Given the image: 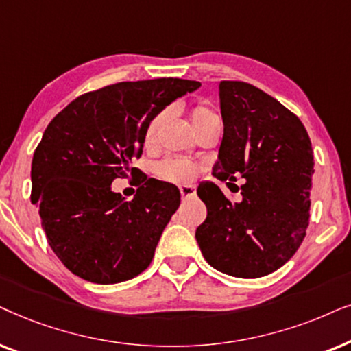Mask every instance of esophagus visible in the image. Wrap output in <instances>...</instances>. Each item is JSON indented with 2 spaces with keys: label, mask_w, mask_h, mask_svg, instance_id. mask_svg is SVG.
<instances>
[{
  "label": "esophagus",
  "mask_w": 351,
  "mask_h": 351,
  "mask_svg": "<svg viewBox=\"0 0 351 351\" xmlns=\"http://www.w3.org/2000/svg\"><path fill=\"white\" fill-rule=\"evenodd\" d=\"M180 193L183 195V199H191L195 195V188L194 186H181Z\"/></svg>",
  "instance_id": "34e87169"
}]
</instances>
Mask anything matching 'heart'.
Here are the masks:
<instances>
[{
	"label": "heart",
	"instance_id": "obj_1",
	"mask_svg": "<svg viewBox=\"0 0 351 351\" xmlns=\"http://www.w3.org/2000/svg\"><path fill=\"white\" fill-rule=\"evenodd\" d=\"M208 114H212L207 107L204 106H195L193 112H191V119H193L194 127L202 121ZM167 112H158L147 121L146 130H144V144L149 146L154 139H156L157 130L160 127V123L165 119ZM199 173V165L189 158L184 157H167L163 160L156 163V175L162 181H168V183L175 184H186L195 180Z\"/></svg>",
	"mask_w": 351,
	"mask_h": 351
}]
</instances>
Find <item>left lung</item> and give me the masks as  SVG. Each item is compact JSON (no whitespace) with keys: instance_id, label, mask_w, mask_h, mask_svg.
Instances as JSON below:
<instances>
[{"instance_id":"1","label":"left lung","mask_w":351,"mask_h":351,"mask_svg":"<svg viewBox=\"0 0 351 351\" xmlns=\"http://www.w3.org/2000/svg\"><path fill=\"white\" fill-rule=\"evenodd\" d=\"M223 141L212 175L236 181L232 202L213 183L197 195L207 218L195 230L204 258L236 278H261L289 261L310 221L313 149L300 119L245 82H219Z\"/></svg>"}]
</instances>
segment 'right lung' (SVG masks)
Segmentation results:
<instances>
[{"instance_id":"1","label":"right lung","mask_w":351,"mask_h":351,"mask_svg":"<svg viewBox=\"0 0 351 351\" xmlns=\"http://www.w3.org/2000/svg\"><path fill=\"white\" fill-rule=\"evenodd\" d=\"M199 86L181 78L115 83L78 96L49 121L32 160L30 199L51 249L73 274L117 284L151 265L180 207L178 188L141 176L125 202L110 184L139 173L132 163L147 121Z\"/></svg>"}]
</instances>
